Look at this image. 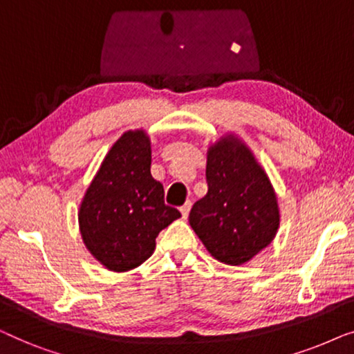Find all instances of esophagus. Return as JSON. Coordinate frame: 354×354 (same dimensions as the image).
I'll list each match as a JSON object with an SVG mask.
<instances>
[{
    "label": "esophagus",
    "instance_id": "34e87169",
    "mask_svg": "<svg viewBox=\"0 0 354 354\" xmlns=\"http://www.w3.org/2000/svg\"><path fill=\"white\" fill-rule=\"evenodd\" d=\"M190 207H192V201H187L185 205H183V206L180 207V212H182L183 219H187V217H188V212H190Z\"/></svg>",
    "mask_w": 354,
    "mask_h": 354
}]
</instances>
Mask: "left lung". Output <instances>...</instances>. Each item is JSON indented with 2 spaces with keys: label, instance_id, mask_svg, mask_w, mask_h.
<instances>
[{
  "label": "left lung",
  "instance_id": "left-lung-1",
  "mask_svg": "<svg viewBox=\"0 0 354 354\" xmlns=\"http://www.w3.org/2000/svg\"><path fill=\"white\" fill-rule=\"evenodd\" d=\"M207 193L190 211L192 229L221 263L240 266L272 241L277 198L250 149L234 137L207 151Z\"/></svg>",
  "mask_w": 354,
  "mask_h": 354
}]
</instances>
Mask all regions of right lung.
Segmentation results:
<instances>
[{"label":"right lung","instance_id":"add662e5","mask_svg":"<svg viewBox=\"0 0 354 354\" xmlns=\"http://www.w3.org/2000/svg\"><path fill=\"white\" fill-rule=\"evenodd\" d=\"M180 217L164 203L151 176V148L143 130L120 137L104 158L80 205L82 239L114 272L137 268L153 254L156 236Z\"/></svg>","mask_w":354,"mask_h":354}]
</instances>
